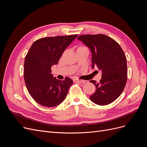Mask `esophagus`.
I'll return each instance as SVG.
<instances>
[{
  "instance_id": "1",
  "label": "esophagus",
  "mask_w": 147,
  "mask_h": 147,
  "mask_svg": "<svg viewBox=\"0 0 147 147\" xmlns=\"http://www.w3.org/2000/svg\"><path fill=\"white\" fill-rule=\"evenodd\" d=\"M75 82H78L80 83H84L86 82L85 80H79V79H75L74 80Z\"/></svg>"
}]
</instances>
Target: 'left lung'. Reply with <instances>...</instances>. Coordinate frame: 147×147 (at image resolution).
Wrapping results in <instances>:
<instances>
[{"label":"left lung","mask_w":147,"mask_h":147,"mask_svg":"<svg viewBox=\"0 0 147 147\" xmlns=\"http://www.w3.org/2000/svg\"><path fill=\"white\" fill-rule=\"evenodd\" d=\"M78 39L91 51V67L102 70V79L99 83L90 81L96 89L90 97V100L99 105L112 103L121 95L126 84L125 54L115 40L104 34L82 35Z\"/></svg>","instance_id":"left-lung-1"}]
</instances>
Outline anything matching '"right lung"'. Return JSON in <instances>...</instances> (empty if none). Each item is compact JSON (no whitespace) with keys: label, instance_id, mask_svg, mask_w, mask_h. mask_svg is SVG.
Here are the masks:
<instances>
[{"label":"right lung","instance_id":"add662e5","mask_svg":"<svg viewBox=\"0 0 147 147\" xmlns=\"http://www.w3.org/2000/svg\"><path fill=\"white\" fill-rule=\"evenodd\" d=\"M78 36L71 35L42 38L35 41L26 56L24 81L31 97L47 107L59 105L67 94L73 80L65 77L59 80L51 74L64 50Z\"/></svg>","mask_w":147,"mask_h":147}]
</instances>
